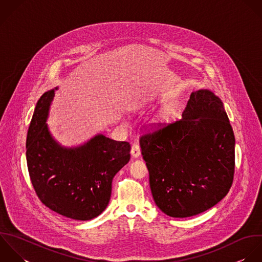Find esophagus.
<instances>
[{
    "mask_svg": "<svg viewBox=\"0 0 262 262\" xmlns=\"http://www.w3.org/2000/svg\"><path fill=\"white\" fill-rule=\"evenodd\" d=\"M130 154L133 158H139L141 156V149L138 144H134L130 149Z\"/></svg>",
    "mask_w": 262,
    "mask_h": 262,
    "instance_id": "obj_1",
    "label": "esophagus"
}]
</instances>
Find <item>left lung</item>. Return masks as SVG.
Segmentation results:
<instances>
[{
    "instance_id": "obj_1",
    "label": "left lung",
    "mask_w": 262,
    "mask_h": 262,
    "mask_svg": "<svg viewBox=\"0 0 262 262\" xmlns=\"http://www.w3.org/2000/svg\"><path fill=\"white\" fill-rule=\"evenodd\" d=\"M235 136L223 101L211 91L191 94L182 119L141 137L158 208L171 217L202 213L231 189Z\"/></svg>"
}]
</instances>
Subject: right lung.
<instances>
[{"label": "right lung", "mask_w": 262, "mask_h": 262, "mask_svg": "<svg viewBox=\"0 0 262 262\" xmlns=\"http://www.w3.org/2000/svg\"><path fill=\"white\" fill-rule=\"evenodd\" d=\"M56 90L39 98L29 124V177L37 197L51 210L68 219L91 221L106 209L112 180L130 159V145L103 134L76 147L60 145L47 124Z\"/></svg>", "instance_id": "obj_1"}]
</instances>
